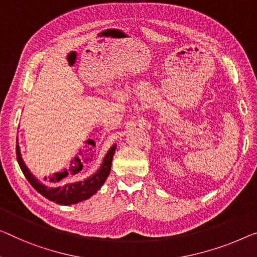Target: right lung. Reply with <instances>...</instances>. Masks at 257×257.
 Wrapping results in <instances>:
<instances>
[{"label":"right lung","instance_id":"obj_1","mask_svg":"<svg viewBox=\"0 0 257 257\" xmlns=\"http://www.w3.org/2000/svg\"><path fill=\"white\" fill-rule=\"evenodd\" d=\"M116 145H113L107 152L106 157L102 162V165L99 168L98 172L90 177L89 179L84 180V181L76 182V183H68L66 186L57 187V188H48V187L44 186L38 180L30 173L28 167L25 166L24 162H23L21 152H19V147L17 144L16 147V155H17V162L19 164V167L23 173H24L25 178L32 185V187L36 189L38 193H40L43 196L48 198L49 201H53L57 203V204H75V203L82 202L84 200L91 197L97 191L100 189V187L104 185L105 180L108 177L110 172V166H112V159L113 155L115 152Z\"/></svg>","mask_w":257,"mask_h":257}]
</instances>
